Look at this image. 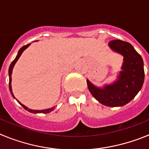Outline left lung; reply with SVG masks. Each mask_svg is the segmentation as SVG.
I'll use <instances>...</instances> for the list:
<instances>
[{
    "label": "left lung",
    "instance_id": "1",
    "mask_svg": "<svg viewBox=\"0 0 149 149\" xmlns=\"http://www.w3.org/2000/svg\"><path fill=\"white\" fill-rule=\"evenodd\" d=\"M113 51L124 56L122 71L119 80L103 89L97 88L86 80L89 92L105 106L121 107L129 103L141 89L144 83V68L142 56L130 43L115 39L109 42Z\"/></svg>",
    "mask_w": 149,
    "mask_h": 149
}]
</instances>
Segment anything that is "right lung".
<instances>
[{
  "mask_svg": "<svg viewBox=\"0 0 149 149\" xmlns=\"http://www.w3.org/2000/svg\"><path fill=\"white\" fill-rule=\"evenodd\" d=\"M30 45V44H27L26 45L23 46L22 48H21L19 51H18V54H17L16 57H15V59L14 60H13V62H12V63L10 64V68H9V77H10V81H9V86H10V93H11L12 95L13 96V98H15V96L13 95V92H12V88H11V81H12V78H11V74H12V72H13V67H14V65H15V63L17 62V60H18V58L20 57V56L22 55V54L23 53V51H24V50L26 49V48L28 47V46ZM18 102L19 104H20L21 105H22V107H23L25 109V110H27V111L30 112V113H50V112H51L52 110H54V107H52V108H50V109H47V110H31V109H29L27 108V107H25L24 104H21L19 101H18Z\"/></svg>",
  "mask_w": 149,
  "mask_h": 149,
  "instance_id": "obj_1",
  "label": "right lung"
}]
</instances>
